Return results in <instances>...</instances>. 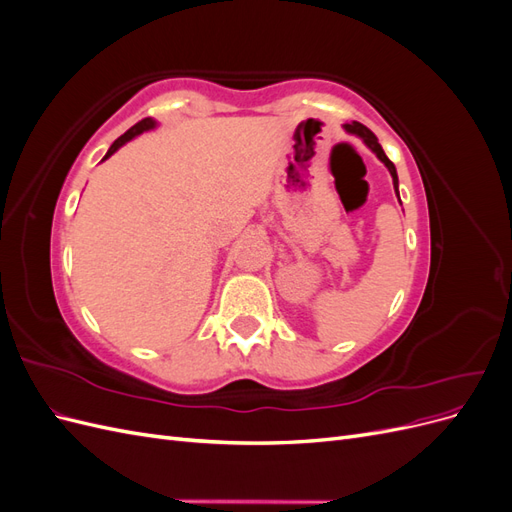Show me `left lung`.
Wrapping results in <instances>:
<instances>
[{"label":"left lung","mask_w":512,"mask_h":512,"mask_svg":"<svg viewBox=\"0 0 512 512\" xmlns=\"http://www.w3.org/2000/svg\"><path fill=\"white\" fill-rule=\"evenodd\" d=\"M346 130L348 132H352V134H359L361 138H363V141H365V145L371 149V151H374L376 153V156L384 162V166L386 168H389V173H391V177H393V185H395V192H397V170H395V164L389 160V158H386V153L382 151V147H380V143H378V138H376V134L374 132H371L369 128H365L363 126V123H359V121H352V123H346ZM397 196H399V192H397Z\"/></svg>","instance_id":"obj_1"}]
</instances>
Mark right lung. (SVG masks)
<instances>
[{
  "mask_svg": "<svg viewBox=\"0 0 512 512\" xmlns=\"http://www.w3.org/2000/svg\"><path fill=\"white\" fill-rule=\"evenodd\" d=\"M153 126H156V121H153L151 117H145L143 121H138V123H136V126H132V128H130V130H128L126 134H121V136L117 138V141H115V143L111 145V149H108V153H106V156H104V160H106V158H111V156H113V153H115V151H117V149H119V147H121L123 143H128V141H132V138H134V136H138V134H141V132H145V130H151Z\"/></svg>",
  "mask_w": 512,
  "mask_h": 512,
  "instance_id": "1",
  "label": "right lung"
}]
</instances>
